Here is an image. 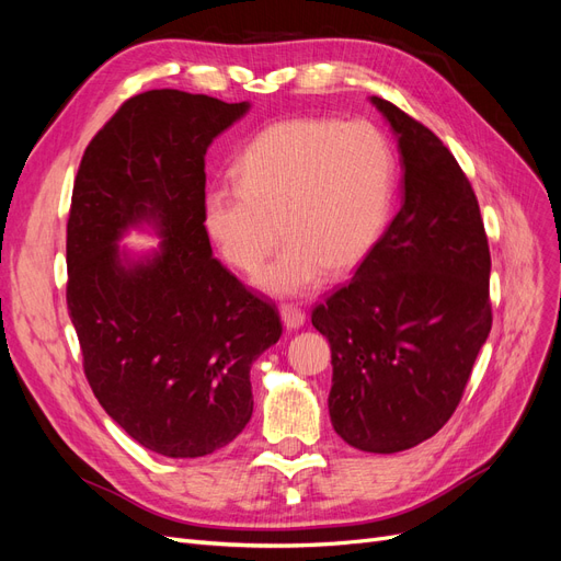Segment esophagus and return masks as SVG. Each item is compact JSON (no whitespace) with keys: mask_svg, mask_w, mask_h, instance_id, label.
Returning a JSON list of instances; mask_svg holds the SVG:
<instances>
[{"mask_svg":"<svg viewBox=\"0 0 561 561\" xmlns=\"http://www.w3.org/2000/svg\"><path fill=\"white\" fill-rule=\"evenodd\" d=\"M280 316H283V325L287 330H299L304 325V320H307V313H304L299 307H295V304H283Z\"/></svg>","mask_w":561,"mask_h":561,"instance_id":"1","label":"esophagus"}]
</instances>
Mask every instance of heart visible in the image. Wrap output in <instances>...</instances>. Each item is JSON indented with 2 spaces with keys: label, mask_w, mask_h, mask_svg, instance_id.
I'll return each instance as SVG.
<instances>
[{
  "label": "heart",
  "mask_w": 561,
  "mask_h": 561,
  "mask_svg": "<svg viewBox=\"0 0 561 561\" xmlns=\"http://www.w3.org/2000/svg\"><path fill=\"white\" fill-rule=\"evenodd\" d=\"M236 178L203 194V225L225 260L257 274L283 241L262 285L280 297L313 293L330 266L348 271L375 248L393 203L396 161L367 122L285 118L260 130Z\"/></svg>",
  "instance_id": "1"
}]
</instances>
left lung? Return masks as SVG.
<instances>
[{
  "label": "left lung",
  "instance_id": "1",
  "mask_svg": "<svg viewBox=\"0 0 561 561\" xmlns=\"http://www.w3.org/2000/svg\"><path fill=\"white\" fill-rule=\"evenodd\" d=\"M402 206L355 276L311 311L332 348L330 419L351 447L412 449L463 398L491 330L489 243L472 186L437 135L393 103Z\"/></svg>",
  "mask_w": 561,
  "mask_h": 561
}]
</instances>
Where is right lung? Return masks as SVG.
<instances>
[{
	"label": "right lung",
	"mask_w": 561,
	"mask_h": 561,
	"mask_svg": "<svg viewBox=\"0 0 561 561\" xmlns=\"http://www.w3.org/2000/svg\"><path fill=\"white\" fill-rule=\"evenodd\" d=\"M248 112L175 89L128 98L83 151L67 219V311L83 375L135 443L171 458L227 447L252 416L250 367L274 346V301L213 257L203 225L206 151ZM138 221L162 250L128 265Z\"/></svg>",
	"instance_id": "add662e5"
}]
</instances>
